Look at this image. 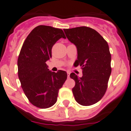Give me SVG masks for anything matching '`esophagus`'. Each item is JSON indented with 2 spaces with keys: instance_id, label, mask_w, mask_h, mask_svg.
<instances>
[{
  "instance_id": "esophagus-1",
  "label": "esophagus",
  "mask_w": 131,
  "mask_h": 131,
  "mask_svg": "<svg viewBox=\"0 0 131 131\" xmlns=\"http://www.w3.org/2000/svg\"><path fill=\"white\" fill-rule=\"evenodd\" d=\"M67 74H68V77H69V75H70V72L69 71H67Z\"/></svg>"
}]
</instances>
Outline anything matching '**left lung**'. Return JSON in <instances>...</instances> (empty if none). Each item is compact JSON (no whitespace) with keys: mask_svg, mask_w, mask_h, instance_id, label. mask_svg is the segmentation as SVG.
<instances>
[{"mask_svg":"<svg viewBox=\"0 0 131 131\" xmlns=\"http://www.w3.org/2000/svg\"><path fill=\"white\" fill-rule=\"evenodd\" d=\"M66 37L77 49L75 66H80L82 77L74 73L70 77L75 82L72 89L79 104L90 106L102 99L111 74V54L107 42L94 29L87 26L64 29Z\"/></svg>","mask_w":131,"mask_h":131,"instance_id":"8db88e82","label":"left lung"}]
</instances>
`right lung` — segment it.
Here are the masks:
<instances>
[{
	"label": "right lung",
	"instance_id": "right-lung-1",
	"mask_svg": "<svg viewBox=\"0 0 131 131\" xmlns=\"http://www.w3.org/2000/svg\"><path fill=\"white\" fill-rule=\"evenodd\" d=\"M63 30L39 25L34 28L24 41L17 60L18 77L26 97L32 105L47 108L56 103L58 91L66 80L67 73L49 71L46 62L52 57V48Z\"/></svg>",
	"mask_w": 131,
	"mask_h": 131
}]
</instances>
